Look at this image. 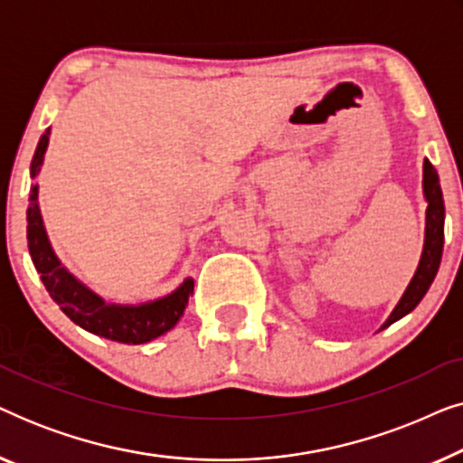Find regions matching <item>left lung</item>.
Masks as SVG:
<instances>
[{"instance_id": "1", "label": "left lung", "mask_w": 463, "mask_h": 463, "mask_svg": "<svg viewBox=\"0 0 463 463\" xmlns=\"http://www.w3.org/2000/svg\"><path fill=\"white\" fill-rule=\"evenodd\" d=\"M423 194L428 200V213H426V242H423V252L420 268H417L413 280L404 290L402 299L398 301L394 312L385 322V326H390L392 322L401 320L402 316H407L411 309L417 307V303L423 299V295L428 293L430 284H432L436 271H439L440 257H442V242H445V202H442V192L439 175L436 168L428 160L423 162Z\"/></svg>"}]
</instances>
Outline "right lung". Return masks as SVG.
<instances>
[{
    "label": "right lung",
    "instance_id": "1",
    "mask_svg": "<svg viewBox=\"0 0 463 463\" xmlns=\"http://www.w3.org/2000/svg\"><path fill=\"white\" fill-rule=\"evenodd\" d=\"M48 132L50 130L42 135L40 145L35 149L33 162H31V176H35L42 170L43 154L48 147ZM29 202L27 240L31 259H33L35 269L40 271L42 282L50 297L75 325L88 333L99 335V337L118 341V344L138 345L160 337L179 322L183 312H185L189 295L194 293L192 278H187L179 288L162 297V299L141 303V306L105 303L84 284L75 280L56 259L52 246L48 242L46 230H43L40 206H37V185L31 187Z\"/></svg>",
    "mask_w": 463,
    "mask_h": 463
}]
</instances>
